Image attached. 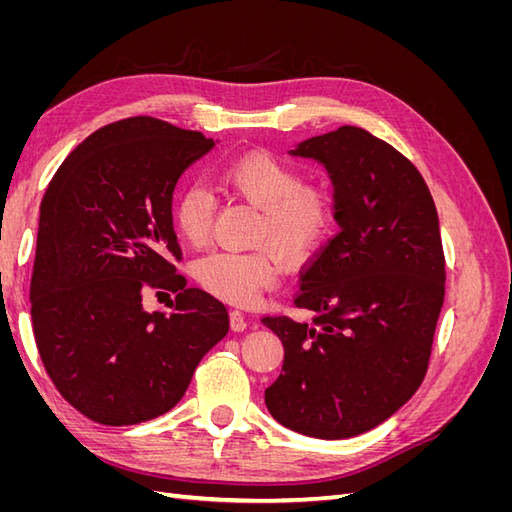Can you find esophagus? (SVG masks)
<instances>
[{"label":"esophagus","instance_id":"34e87169","mask_svg":"<svg viewBox=\"0 0 512 512\" xmlns=\"http://www.w3.org/2000/svg\"><path fill=\"white\" fill-rule=\"evenodd\" d=\"M230 329L232 331H245L247 329V320H245L243 312H239V309H232V312H230Z\"/></svg>","mask_w":512,"mask_h":512}]
</instances>
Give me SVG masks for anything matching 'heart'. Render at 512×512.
I'll return each mask as SVG.
<instances>
[{
    "instance_id": "b5f03b06",
    "label": "heart",
    "mask_w": 512,
    "mask_h": 512,
    "mask_svg": "<svg viewBox=\"0 0 512 512\" xmlns=\"http://www.w3.org/2000/svg\"><path fill=\"white\" fill-rule=\"evenodd\" d=\"M224 188L260 209L256 250H220L198 260L196 280L207 292L235 305H252L282 277L280 252L288 262L314 258L329 241L335 224L331 196L303 185L297 168L271 153H247L218 173ZM215 215V200L203 185L183 188L173 207L179 235L194 247L205 245Z\"/></svg>"
}]
</instances>
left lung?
I'll return each instance as SVG.
<instances>
[{"instance_id":"8db88e82","label":"left lung","mask_w":512,"mask_h":512,"mask_svg":"<svg viewBox=\"0 0 512 512\" xmlns=\"http://www.w3.org/2000/svg\"><path fill=\"white\" fill-rule=\"evenodd\" d=\"M290 156L327 170L339 232L294 297L314 320L262 318L284 346L265 401L292 431L344 440L393 416L427 374L446 280L438 211L416 166L363 128L312 136Z\"/></svg>"}]
</instances>
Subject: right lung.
Listing matches in <instances>:
<instances>
[{
    "label": "right lung",
    "mask_w": 512,
    "mask_h": 512,
    "mask_svg": "<svg viewBox=\"0 0 512 512\" xmlns=\"http://www.w3.org/2000/svg\"><path fill=\"white\" fill-rule=\"evenodd\" d=\"M213 147L160 119H121L87 136L42 198L34 337L61 397L91 421L136 425L175 408L228 333L224 303L175 267V185ZM147 287L175 291L174 309L147 313Z\"/></svg>",
    "instance_id": "1"
}]
</instances>
